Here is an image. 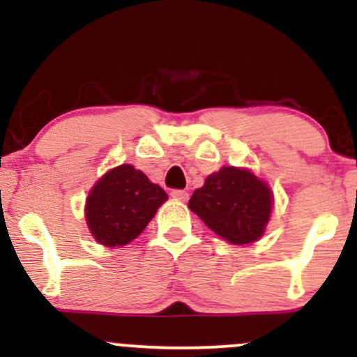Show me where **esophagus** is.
<instances>
[{
    "instance_id": "esophagus-1",
    "label": "esophagus",
    "mask_w": 357,
    "mask_h": 357,
    "mask_svg": "<svg viewBox=\"0 0 357 357\" xmlns=\"http://www.w3.org/2000/svg\"><path fill=\"white\" fill-rule=\"evenodd\" d=\"M171 196H173L174 199H178V202H188V199H190L188 191H183V190H174L171 192Z\"/></svg>"
}]
</instances>
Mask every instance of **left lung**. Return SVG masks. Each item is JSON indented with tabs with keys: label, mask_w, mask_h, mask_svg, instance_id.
I'll return each instance as SVG.
<instances>
[{
	"label": "left lung",
	"mask_w": 357,
	"mask_h": 357,
	"mask_svg": "<svg viewBox=\"0 0 357 357\" xmlns=\"http://www.w3.org/2000/svg\"><path fill=\"white\" fill-rule=\"evenodd\" d=\"M190 210L231 245L260 240L273 208V192L245 167L223 166L192 192Z\"/></svg>",
	"instance_id": "1"
}]
</instances>
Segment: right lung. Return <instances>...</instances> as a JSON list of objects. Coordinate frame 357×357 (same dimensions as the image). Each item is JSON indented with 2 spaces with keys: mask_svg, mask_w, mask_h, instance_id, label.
<instances>
[{
  "mask_svg": "<svg viewBox=\"0 0 357 357\" xmlns=\"http://www.w3.org/2000/svg\"><path fill=\"white\" fill-rule=\"evenodd\" d=\"M167 199L166 191L132 165L110 169L92 186L85 221L97 243L124 247L137 238Z\"/></svg>",
  "mask_w": 357,
  "mask_h": 357,
  "instance_id": "obj_1",
  "label": "right lung"
}]
</instances>
